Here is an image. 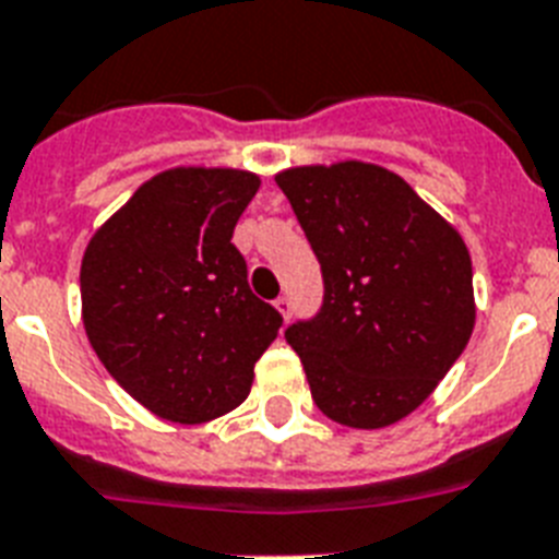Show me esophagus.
I'll return each mask as SVG.
<instances>
[{
	"label": "esophagus",
	"mask_w": 559,
	"mask_h": 559,
	"mask_svg": "<svg viewBox=\"0 0 559 559\" xmlns=\"http://www.w3.org/2000/svg\"><path fill=\"white\" fill-rule=\"evenodd\" d=\"M274 308L285 317V320H288V314H292V300H288V297H276Z\"/></svg>",
	"instance_id": "1"
}]
</instances>
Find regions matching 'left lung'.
Segmentation results:
<instances>
[{"mask_svg": "<svg viewBox=\"0 0 559 559\" xmlns=\"http://www.w3.org/2000/svg\"><path fill=\"white\" fill-rule=\"evenodd\" d=\"M325 297L288 325L311 399L332 421L381 430L430 399L476 323L467 245L404 178L366 160L276 173Z\"/></svg>", "mask_w": 559, "mask_h": 559, "instance_id": "1", "label": "left lung"}]
</instances>
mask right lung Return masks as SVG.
I'll return each mask as SVG.
<instances>
[{
  "instance_id": "right-lung-1",
  "label": "right lung",
  "mask_w": 559,
  "mask_h": 559,
  "mask_svg": "<svg viewBox=\"0 0 559 559\" xmlns=\"http://www.w3.org/2000/svg\"><path fill=\"white\" fill-rule=\"evenodd\" d=\"M259 176L173 167L97 227L80 265L88 343L158 418L204 424L248 399L283 317L248 285L234 227Z\"/></svg>"
}]
</instances>
